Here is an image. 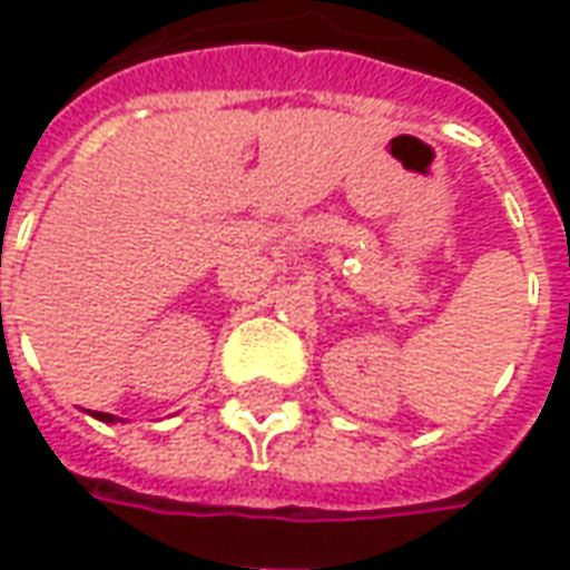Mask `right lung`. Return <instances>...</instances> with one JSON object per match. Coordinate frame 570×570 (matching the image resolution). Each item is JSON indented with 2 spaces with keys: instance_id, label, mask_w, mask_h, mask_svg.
<instances>
[{
  "instance_id": "add662e5",
  "label": "right lung",
  "mask_w": 570,
  "mask_h": 570,
  "mask_svg": "<svg viewBox=\"0 0 570 570\" xmlns=\"http://www.w3.org/2000/svg\"><path fill=\"white\" fill-rule=\"evenodd\" d=\"M91 416H95V420H101V423H114V420H117V416H110V413H98V410H89Z\"/></svg>"
}]
</instances>
